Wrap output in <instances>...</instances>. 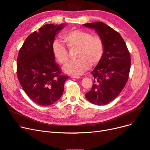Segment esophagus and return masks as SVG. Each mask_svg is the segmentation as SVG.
Returning <instances> with one entry per match:
<instances>
[{
	"label": "esophagus",
	"mask_w": 150,
	"mask_h": 150,
	"mask_svg": "<svg viewBox=\"0 0 150 150\" xmlns=\"http://www.w3.org/2000/svg\"><path fill=\"white\" fill-rule=\"evenodd\" d=\"M71 78H74V79H80V76H78V75H71Z\"/></svg>",
	"instance_id": "1"
}]
</instances>
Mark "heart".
<instances>
[{"label":"heart","mask_w":150,"mask_h":150,"mask_svg":"<svg viewBox=\"0 0 150 150\" xmlns=\"http://www.w3.org/2000/svg\"><path fill=\"white\" fill-rule=\"evenodd\" d=\"M63 39L70 49L78 48L76 60L67 64L64 70L67 74L79 75L89 69L91 64L95 65L102 59L104 45L101 37L80 30H71L65 33ZM52 53L58 62L64 65L69 60L67 47L59 40H55L52 45Z\"/></svg>","instance_id":"heart-1"}]
</instances>
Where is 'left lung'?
Listing matches in <instances>:
<instances>
[{
	"label": "left lung",
	"mask_w": 150,
	"mask_h": 150,
	"mask_svg": "<svg viewBox=\"0 0 150 150\" xmlns=\"http://www.w3.org/2000/svg\"><path fill=\"white\" fill-rule=\"evenodd\" d=\"M95 29L104 45L103 57L91 74L94 83L85 97L93 104L102 106L111 102L125 87L129 79L131 59L119 33L103 22L83 25Z\"/></svg>",
	"instance_id": "8db88e82"
}]
</instances>
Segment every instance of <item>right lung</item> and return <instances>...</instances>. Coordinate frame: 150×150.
<instances>
[{
    "label": "right lung",
    "mask_w": 150,
    "mask_h": 150,
    "mask_svg": "<svg viewBox=\"0 0 150 150\" xmlns=\"http://www.w3.org/2000/svg\"><path fill=\"white\" fill-rule=\"evenodd\" d=\"M64 24H46L27 37L20 48L16 70L23 90L40 106H49L62 96L69 79L55 62L52 45Z\"/></svg>",
    "instance_id": "right-lung-1"
}]
</instances>
